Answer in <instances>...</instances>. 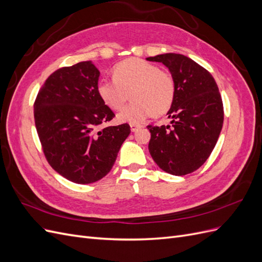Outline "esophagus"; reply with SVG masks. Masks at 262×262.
Here are the masks:
<instances>
[{"mask_svg":"<svg viewBox=\"0 0 262 262\" xmlns=\"http://www.w3.org/2000/svg\"><path fill=\"white\" fill-rule=\"evenodd\" d=\"M130 126H131V131L132 132H136V131H138L141 128L140 124H134V123H131Z\"/></svg>","mask_w":262,"mask_h":262,"instance_id":"esophagus-1","label":"esophagus"}]
</instances>
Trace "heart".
Returning a JSON list of instances; mask_svg holds the SVG:
<instances>
[{
	"label": "heart",
	"mask_w": 262,
	"mask_h": 262,
	"mask_svg": "<svg viewBox=\"0 0 262 262\" xmlns=\"http://www.w3.org/2000/svg\"><path fill=\"white\" fill-rule=\"evenodd\" d=\"M97 93L113 110H121L131 94L134 101L117 119L139 124L152 114L158 117L168 112L175 99L176 85L170 73L142 59L131 58L115 67L113 80L99 81Z\"/></svg>",
	"instance_id": "1"
}]
</instances>
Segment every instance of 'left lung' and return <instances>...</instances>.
<instances>
[{
  "label": "left lung",
  "mask_w": 262,
  "mask_h": 262,
  "mask_svg": "<svg viewBox=\"0 0 262 262\" xmlns=\"http://www.w3.org/2000/svg\"><path fill=\"white\" fill-rule=\"evenodd\" d=\"M169 70L176 94L168 110L170 125H147L148 150L158 167L175 176L200 168L215 146L224 110L219 87L207 70L186 55L164 53L146 58Z\"/></svg>",
  "instance_id": "1"
}]
</instances>
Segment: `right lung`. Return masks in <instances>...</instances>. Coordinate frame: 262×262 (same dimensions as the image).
<instances>
[{
  "instance_id": "right-lung-1",
  "label": "right lung",
  "mask_w": 262,
  "mask_h": 262,
  "mask_svg": "<svg viewBox=\"0 0 262 262\" xmlns=\"http://www.w3.org/2000/svg\"><path fill=\"white\" fill-rule=\"evenodd\" d=\"M99 71L91 61L53 72L34 105L35 124L47 161L75 184H92L112 170L130 125H99L115 117L97 93Z\"/></svg>"
}]
</instances>
